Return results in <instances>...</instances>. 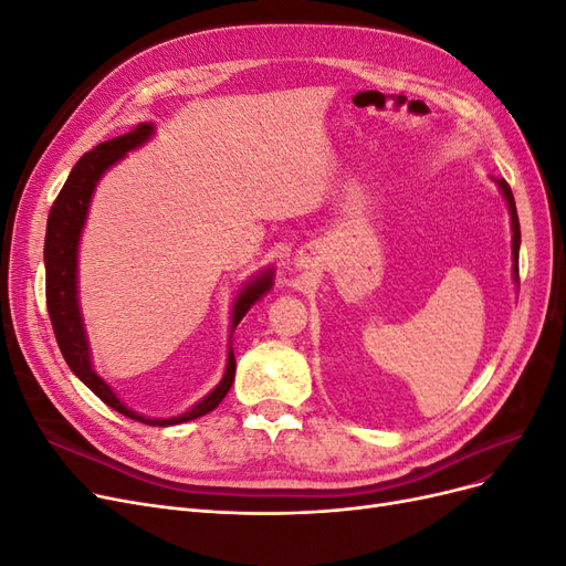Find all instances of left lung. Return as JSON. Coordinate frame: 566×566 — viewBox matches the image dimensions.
Returning a JSON list of instances; mask_svg holds the SVG:
<instances>
[{
	"instance_id": "obj_1",
	"label": "left lung",
	"mask_w": 566,
	"mask_h": 566,
	"mask_svg": "<svg viewBox=\"0 0 566 566\" xmlns=\"http://www.w3.org/2000/svg\"><path fill=\"white\" fill-rule=\"evenodd\" d=\"M499 186L503 191V198L507 200V210H510V219H512V269H515V281H520V243H522V235H520V217H517V208H515V198H512V191L505 179H499Z\"/></svg>"
}]
</instances>
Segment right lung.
<instances>
[{"mask_svg": "<svg viewBox=\"0 0 566 566\" xmlns=\"http://www.w3.org/2000/svg\"><path fill=\"white\" fill-rule=\"evenodd\" d=\"M150 136H153V125L142 123L139 127H134L123 136H115L111 142L98 144L94 150L84 153V156L75 163L71 177H67L59 198L54 200V205H51L49 221H46V238H44L46 310H49L51 328H54L65 364L71 366V370L96 394L101 401L108 403L111 408L117 410V413H123L132 420L167 427V424L196 420L205 413H210V410H214L221 403V399L227 397L233 385V375H235L233 349H229L224 378H221V382L202 401H198L193 408H188L186 413L177 418H160V420L144 418L119 401L115 397V391L96 375L92 366L87 335H84L80 302H77V245H80L84 219H87V212H90V200H92L94 188L111 165L123 160L127 156V150H134L142 144H146ZM271 285H273V269H266L264 273H260V276L245 283L241 295H238L233 302L231 335L235 331V325L241 323L243 316L248 314L250 306L256 300H262L271 290Z\"/></svg>", "mask_w": 566, "mask_h": 566, "instance_id": "1", "label": "right lung"}]
</instances>
